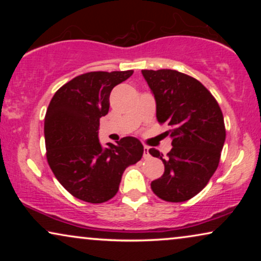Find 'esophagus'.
<instances>
[{
    "label": "esophagus",
    "instance_id": "obj_1",
    "mask_svg": "<svg viewBox=\"0 0 261 261\" xmlns=\"http://www.w3.org/2000/svg\"><path fill=\"white\" fill-rule=\"evenodd\" d=\"M149 156H151V154H149V148L147 147V146H145V147H144V158L147 159V158H149Z\"/></svg>",
    "mask_w": 261,
    "mask_h": 261
}]
</instances>
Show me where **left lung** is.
Instances as JSON below:
<instances>
[{
	"label": "left lung",
	"mask_w": 261,
	"mask_h": 261,
	"mask_svg": "<svg viewBox=\"0 0 261 261\" xmlns=\"http://www.w3.org/2000/svg\"><path fill=\"white\" fill-rule=\"evenodd\" d=\"M155 98L156 120L171 127V151L163 160L165 171L151 188L167 202H185L203 190L220 163L226 140L219 103L201 82L176 70H142Z\"/></svg>",
	"instance_id": "left-lung-1"
}]
</instances>
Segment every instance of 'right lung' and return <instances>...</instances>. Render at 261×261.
I'll list each match as a JSON object with an SVG mask.
<instances>
[{"label":"right lung","mask_w":261,"mask_h":261,"mask_svg":"<svg viewBox=\"0 0 261 261\" xmlns=\"http://www.w3.org/2000/svg\"><path fill=\"white\" fill-rule=\"evenodd\" d=\"M133 74L94 71L74 77L53 96L45 115L46 156L60 184L78 199L103 203L116 195L126 167L137 164L144 146L126 137L103 148L99 119L109 112L113 88Z\"/></svg>","instance_id":"obj_1"}]
</instances>
